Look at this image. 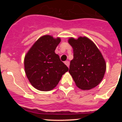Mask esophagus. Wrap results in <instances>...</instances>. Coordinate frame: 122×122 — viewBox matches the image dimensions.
<instances>
[{
    "instance_id": "34e87169",
    "label": "esophagus",
    "mask_w": 122,
    "mask_h": 122,
    "mask_svg": "<svg viewBox=\"0 0 122 122\" xmlns=\"http://www.w3.org/2000/svg\"><path fill=\"white\" fill-rule=\"evenodd\" d=\"M65 64L66 65V66H68V67H69V66H70V62H69V61H65Z\"/></svg>"
}]
</instances>
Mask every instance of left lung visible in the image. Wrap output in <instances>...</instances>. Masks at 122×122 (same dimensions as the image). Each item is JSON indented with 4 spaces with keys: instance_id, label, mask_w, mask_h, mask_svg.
I'll return each mask as SVG.
<instances>
[{
    "instance_id": "1",
    "label": "left lung",
    "mask_w": 122,
    "mask_h": 122,
    "mask_svg": "<svg viewBox=\"0 0 122 122\" xmlns=\"http://www.w3.org/2000/svg\"><path fill=\"white\" fill-rule=\"evenodd\" d=\"M68 43L73 49L69 73L78 88L83 90L93 89L101 82L105 74L106 64L103 55L86 36L70 38Z\"/></svg>"
}]
</instances>
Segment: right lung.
Returning <instances> with one entry per match:
<instances>
[{
    "label": "right lung",
    "instance_id": "add662e5",
    "mask_svg": "<svg viewBox=\"0 0 122 122\" xmlns=\"http://www.w3.org/2000/svg\"><path fill=\"white\" fill-rule=\"evenodd\" d=\"M61 39L49 35L41 36L24 57V69L32 86L40 91H50L57 86L68 68L55 53Z\"/></svg>",
    "mask_w": 122,
    "mask_h": 122
}]
</instances>
